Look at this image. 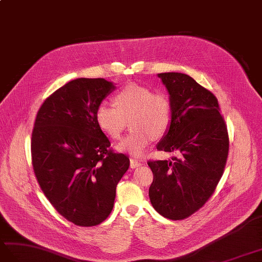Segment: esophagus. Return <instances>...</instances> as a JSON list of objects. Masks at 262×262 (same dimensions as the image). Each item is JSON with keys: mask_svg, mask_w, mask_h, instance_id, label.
<instances>
[{"mask_svg": "<svg viewBox=\"0 0 262 262\" xmlns=\"http://www.w3.org/2000/svg\"><path fill=\"white\" fill-rule=\"evenodd\" d=\"M140 165H141V162L135 160V159H130V168L131 169H136V168L140 167Z\"/></svg>", "mask_w": 262, "mask_h": 262, "instance_id": "obj_1", "label": "esophagus"}]
</instances>
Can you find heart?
<instances>
[{"mask_svg": "<svg viewBox=\"0 0 262 262\" xmlns=\"http://www.w3.org/2000/svg\"><path fill=\"white\" fill-rule=\"evenodd\" d=\"M172 105L169 95L162 91L131 83L116 94L114 105L102 103L95 111L100 129L111 139H120L130 122L132 132L118 143L117 150L140 157L152 138H160L171 124Z\"/></svg>", "mask_w": 262, "mask_h": 262, "instance_id": "obj_1", "label": "heart"}]
</instances>
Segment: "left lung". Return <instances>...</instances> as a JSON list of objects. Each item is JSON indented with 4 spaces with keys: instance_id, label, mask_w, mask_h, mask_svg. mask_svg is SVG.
<instances>
[{
    "instance_id": "1",
    "label": "left lung",
    "mask_w": 262,
    "mask_h": 262,
    "mask_svg": "<svg viewBox=\"0 0 262 262\" xmlns=\"http://www.w3.org/2000/svg\"><path fill=\"white\" fill-rule=\"evenodd\" d=\"M158 76L168 90L172 118L157 150L180 157L148 162L153 172L149 196L164 218L182 220L214 192L228 158V131L218 100L209 90L183 73Z\"/></svg>"
}]
</instances>
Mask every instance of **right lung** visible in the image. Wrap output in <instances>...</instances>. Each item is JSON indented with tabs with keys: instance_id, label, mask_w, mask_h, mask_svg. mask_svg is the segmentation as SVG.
Here are the masks:
<instances>
[{
	"instance_id": "add662e5",
	"label": "right lung",
	"mask_w": 262,
	"mask_h": 262,
	"mask_svg": "<svg viewBox=\"0 0 262 262\" xmlns=\"http://www.w3.org/2000/svg\"><path fill=\"white\" fill-rule=\"evenodd\" d=\"M116 85L104 79L68 82L43 102L32 132V165L40 187L57 212L80 227L104 221L116 189L129 169L114 153L95 121V111Z\"/></svg>"
}]
</instances>
